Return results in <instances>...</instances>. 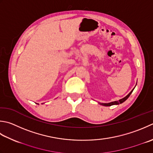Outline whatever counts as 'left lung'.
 Wrapping results in <instances>:
<instances>
[{"mask_svg": "<svg viewBox=\"0 0 153 153\" xmlns=\"http://www.w3.org/2000/svg\"><path fill=\"white\" fill-rule=\"evenodd\" d=\"M133 89L132 91H131L129 94H128L126 97H125L124 98L121 99V100H119V101H113V102H111V103H99L101 105H103V106H111L113 105H119V104H121L122 103H123L125 101H126L127 99L128 98V97L130 96V95L132 94V92L133 91Z\"/></svg>", "mask_w": 153, "mask_h": 153, "instance_id": "1", "label": "left lung"}]
</instances>
